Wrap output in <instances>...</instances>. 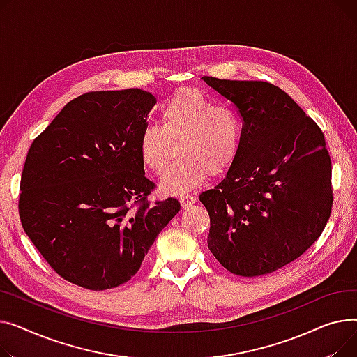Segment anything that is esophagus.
<instances>
[{
	"mask_svg": "<svg viewBox=\"0 0 357 357\" xmlns=\"http://www.w3.org/2000/svg\"><path fill=\"white\" fill-rule=\"evenodd\" d=\"M196 203V197H193V196H181V199H180V204H181V207L183 208H187V207H190V206H193Z\"/></svg>",
	"mask_w": 357,
	"mask_h": 357,
	"instance_id": "obj_1",
	"label": "esophagus"
}]
</instances>
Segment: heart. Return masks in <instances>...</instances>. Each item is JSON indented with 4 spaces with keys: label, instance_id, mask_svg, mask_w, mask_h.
<instances>
[{
    "label": "heart",
    "instance_id": "1",
    "mask_svg": "<svg viewBox=\"0 0 357 357\" xmlns=\"http://www.w3.org/2000/svg\"><path fill=\"white\" fill-rule=\"evenodd\" d=\"M242 127L234 111L216 107L203 92L185 88L161 108V127L149 125L138 139V153L146 169L160 173L178 150L160 187L165 195H183L200 185L207 174L219 177L235 164Z\"/></svg>",
    "mask_w": 357,
    "mask_h": 357
}]
</instances>
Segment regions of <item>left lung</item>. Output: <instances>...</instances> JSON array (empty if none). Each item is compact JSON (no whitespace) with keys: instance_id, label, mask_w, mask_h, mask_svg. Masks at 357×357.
Segmentation results:
<instances>
[{"instance_id":"obj_1","label":"left lung","mask_w":357,"mask_h":357,"mask_svg":"<svg viewBox=\"0 0 357 357\" xmlns=\"http://www.w3.org/2000/svg\"><path fill=\"white\" fill-rule=\"evenodd\" d=\"M243 121L239 155L200 202L207 246L232 274L258 277L301 257L331 213V160L319 125L280 88L202 77Z\"/></svg>"}]
</instances>
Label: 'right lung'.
<instances>
[{
	"label": "right lung",
	"mask_w": 357,
	"mask_h": 357,
	"mask_svg": "<svg viewBox=\"0 0 357 357\" xmlns=\"http://www.w3.org/2000/svg\"><path fill=\"white\" fill-rule=\"evenodd\" d=\"M155 102L137 88L83 93L30 146L21 225L69 282L102 291L130 281L180 211L173 197L145 200L154 183L145 177L138 139Z\"/></svg>",
	"instance_id": "1"
}]
</instances>
